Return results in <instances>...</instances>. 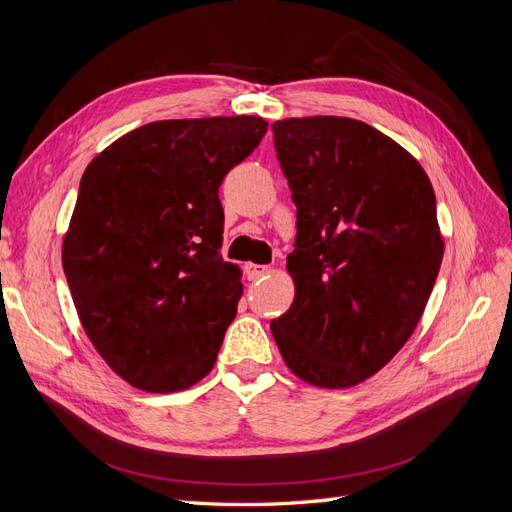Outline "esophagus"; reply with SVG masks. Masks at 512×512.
Here are the masks:
<instances>
[{
  "instance_id": "34e87169",
  "label": "esophagus",
  "mask_w": 512,
  "mask_h": 512,
  "mask_svg": "<svg viewBox=\"0 0 512 512\" xmlns=\"http://www.w3.org/2000/svg\"><path fill=\"white\" fill-rule=\"evenodd\" d=\"M247 273H250L252 280H258V277H265L271 273L269 265H247Z\"/></svg>"
}]
</instances>
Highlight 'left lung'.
Segmentation results:
<instances>
[{"label":"left lung","instance_id":"1","mask_svg":"<svg viewBox=\"0 0 512 512\" xmlns=\"http://www.w3.org/2000/svg\"><path fill=\"white\" fill-rule=\"evenodd\" d=\"M271 128L297 205L294 301L271 333L294 376L350 389L404 348L425 312L444 256L436 194L412 153L363 121Z\"/></svg>","mask_w":512,"mask_h":512}]
</instances>
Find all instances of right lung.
I'll use <instances>...</instances> for the list:
<instances>
[{"label": "right lung", "mask_w": 512, "mask_h": 512, "mask_svg": "<svg viewBox=\"0 0 512 512\" xmlns=\"http://www.w3.org/2000/svg\"><path fill=\"white\" fill-rule=\"evenodd\" d=\"M267 128L254 115L153 121L85 168L61 262L89 342L136 389L183 391L213 369L243 294L220 254L218 190Z\"/></svg>", "instance_id": "add662e5"}]
</instances>
